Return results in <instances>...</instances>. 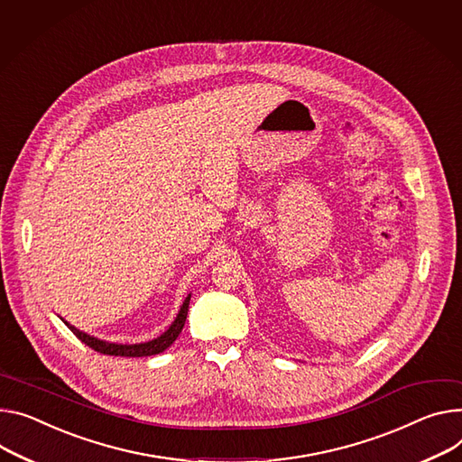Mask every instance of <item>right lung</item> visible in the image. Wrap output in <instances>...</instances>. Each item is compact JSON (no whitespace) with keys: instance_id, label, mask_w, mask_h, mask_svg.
Listing matches in <instances>:
<instances>
[{"instance_id":"1","label":"right lung","mask_w":462,"mask_h":462,"mask_svg":"<svg viewBox=\"0 0 462 462\" xmlns=\"http://www.w3.org/2000/svg\"><path fill=\"white\" fill-rule=\"evenodd\" d=\"M189 303H190V294L185 298L180 312H177V316H175V320L171 322V326L162 335H159L153 340L140 342V344H116V342L99 340V338H96V337H92L85 331H79L72 324H68L66 320H62V318H60V320L69 328V331H72L81 342H85L87 346H90L97 353L115 355V357H150V355L162 353L166 347H170L175 342L177 337H180V333L185 326V320H187V314H189Z\"/></svg>"}]
</instances>
